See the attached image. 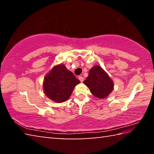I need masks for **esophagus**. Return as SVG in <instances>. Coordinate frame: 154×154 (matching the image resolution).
Listing matches in <instances>:
<instances>
[{
  "instance_id": "obj_1",
  "label": "esophagus",
  "mask_w": 154,
  "mask_h": 154,
  "mask_svg": "<svg viewBox=\"0 0 154 154\" xmlns=\"http://www.w3.org/2000/svg\"><path fill=\"white\" fill-rule=\"evenodd\" d=\"M78 79H79V81L81 82H83V80H84V78H83L82 76H79V77H78Z\"/></svg>"
}]
</instances>
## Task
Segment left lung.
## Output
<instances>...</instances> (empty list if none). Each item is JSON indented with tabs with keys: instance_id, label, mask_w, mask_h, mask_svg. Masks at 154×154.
Masks as SVG:
<instances>
[{
	"instance_id": "left-lung-1",
	"label": "left lung",
	"mask_w": 154,
	"mask_h": 154,
	"mask_svg": "<svg viewBox=\"0 0 154 154\" xmlns=\"http://www.w3.org/2000/svg\"><path fill=\"white\" fill-rule=\"evenodd\" d=\"M83 83L92 94L99 98L107 96L113 89V82L107 73L99 66H94Z\"/></svg>"
}]
</instances>
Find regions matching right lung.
Here are the masks:
<instances>
[{"label":"right lung","mask_w":154,"mask_h":154,"mask_svg":"<svg viewBox=\"0 0 154 154\" xmlns=\"http://www.w3.org/2000/svg\"><path fill=\"white\" fill-rule=\"evenodd\" d=\"M80 81L63 64L53 68L45 77L43 89L45 94L56 103H62L69 99L75 85Z\"/></svg>","instance_id":"right-lung-1"}]
</instances>
